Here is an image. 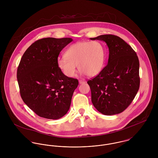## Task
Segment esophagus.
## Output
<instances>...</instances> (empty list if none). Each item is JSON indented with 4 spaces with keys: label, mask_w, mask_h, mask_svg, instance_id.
Masks as SVG:
<instances>
[{
    "label": "esophagus",
    "mask_w": 158,
    "mask_h": 158,
    "mask_svg": "<svg viewBox=\"0 0 158 158\" xmlns=\"http://www.w3.org/2000/svg\"><path fill=\"white\" fill-rule=\"evenodd\" d=\"M85 83H86V81L85 80H79V83L80 84H84Z\"/></svg>",
    "instance_id": "1"
}]
</instances>
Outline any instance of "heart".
Here are the masks:
<instances>
[{"mask_svg":"<svg viewBox=\"0 0 158 158\" xmlns=\"http://www.w3.org/2000/svg\"><path fill=\"white\" fill-rule=\"evenodd\" d=\"M64 56L58 60V66L70 78L75 75L77 65L81 73L94 77L102 70L105 63V48L98 41L77 43L68 48Z\"/></svg>","mask_w":158,"mask_h":158,"instance_id":"1","label":"heart"}]
</instances>
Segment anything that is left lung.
<instances>
[{
    "instance_id": "8db88e82",
    "label": "left lung",
    "mask_w": 158,
    "mask_h": 158,
    "mask_svg": "<svg viewBox=\"0 0 158 158\" xmlns=\"http://www.w3.org/2000/svg\"><path fill=\"white\" fill-rule=\"evenodd\" d=\"M91 40L105 42L109 48L108 63L88 81L91 100L100 113L111 115L123 112L139 89V61L135 50L117 36L103 35Z\"/></svg>"
}]
</instances>
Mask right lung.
<instances>
[{
	"mask_svg": "<svg viewBox=\"0 0 158 158\" xmlns=\"http://www.w3.org/2000/svg\"><path fill=\"white\" fill-rule=\"evenodd\" d=\"M72 38H46L30 45L22 56L17 78L23 102L38 115L56 120L68 113L77 79L58 68L60 52Z\"/></svg>",
	"mask_w": 158,
	"mask_h": 158,
	"instance_id": "1",
	"label": "right lung"
}]
</instances>
